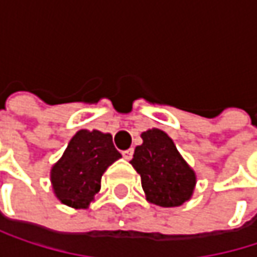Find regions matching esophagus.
Listing matches in <instances>:
<instances>
[{"instance_id": "obj_1", "label": "esophagus", "mask_w": 257, "mask_h": 257, "mask_svg": "<svg viewBox=\"0 0 257 257\" xmlns=\"http://www.w3.org/2000/svg\"><path fill=\"white\" fill-rule=\"evenodd\" d=\"M122 155H123V158H125L126 161H131L132 156H134V149H128V150L122 152Z\"/></svg>"}]
</instances>
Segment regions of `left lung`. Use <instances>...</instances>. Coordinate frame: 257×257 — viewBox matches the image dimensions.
I'll return each instance as SVG.
<instances>
[{
    "mask_svg": "<svg viewBox=\"0 0 257 257\" xmlns=\"http://www.w3.org/2000/svg\"><path fill=\"white\" fill-rule=\"evenodd\" d=\"M141 138L143 144L135 147L131 164L141 176L147 199L161 207H179L192 196L195 173L164 131L149 129Z\"/></svg>",
    "mask_w": 257,
    "mask_h": 257,
    "instance_id": "left-lung-1",
    "label": "left lung"
}]
</instances>
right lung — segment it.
Here are the masks:
<instances>
[{
  "mask_svg": "<svg viewBox=\"0 0 257 257\" xmlns=\"http://www.w3.org/2000/svg\"><path fill=\"white\" fill-rule=\"evenodd\" d=\"M119 158L110 134L78 131L52 168L55 195L68 207L86 208L101 187L102 174Z\"/></svg>",
  "mask_w": 257,
  "mask_h": 257,
  "instance_id": "right-lung-1",
  "label": "right lung"
}]
</instances>
